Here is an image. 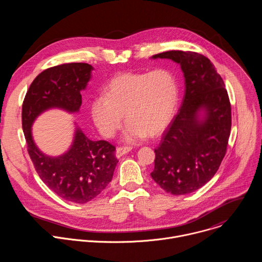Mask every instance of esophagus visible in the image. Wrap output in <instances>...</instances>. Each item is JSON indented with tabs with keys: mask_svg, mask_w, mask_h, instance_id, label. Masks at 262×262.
<instances>
[{
	"mask_svg": "<svg viewBox=\"0 0 262 262\" xmlns=\"http://www.w3.org/2000/svg\"><path fill=\"white\" fill-rule=\"evenodd\" d=\"M132 147H129V146H125V147H117V149H116V157L117 158H121L122 156H124L125 154H127V152H129L130 150H132Z\"/></svg>",
	"mask_w": 262,
	"mask_h": 262,
	"instance_id": "34e87169",
	"label": "esophagus"
}]
</instances>
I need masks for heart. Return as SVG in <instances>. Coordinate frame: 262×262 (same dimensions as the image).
<instances>
[{"label":"heart","instance_id":"obj_1","mask_svg":"<svg viewBox=\"0 0 262 262\" xmlns=\"http://www.w3.org/2000/svg\"><path fill=\"white\" fill-rule=\"evenodd\" d=\"M178 99V83L170 70L125 72L92 99L91 116L99 132L111 138L121 127L125 113V139L132 142L161 134L171 122Z\"/></svg>","mask_w":262,"mask_h":262}]
</instances>
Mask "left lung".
<instances>
[{
  "mask_svg": "<svg viewBox=\"0 0 262 262\" xmlns=\"http://www.w3.org/2000/svg\"><path fill=\"white\" fill-rule=\"evenodd\" d=\"M152 58L179 63L185 92L176 116L155 149L152 179L172 195L195 192L217 171L227 151L231 130V105L223 79L205 56L168 51ZM200 109L206 119L199 122Z\"/></svg>",
  "mask_w": 262,
  "mask_h": 262,
  "instance_id": "1",
  "label": "left lung"
}]
</instances>
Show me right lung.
I'll use <instances>...</instances> for the list:
<instances>
[{
    "instance_id": "right-lung-1",
    "label": "right lung",
    "mask_w": 262,
    "mask_h": 262,
    "mask_svg": "<svg viewBox=\"0 0 262 262\" xmlns=\"http://www.w3.org/2000/svg\"><path fill=\"white\" fill-rule=\"evenodd\" d=\"M91 70L87 63H65L43 70L30 85L21 108L28 154L37 174L60 198L79 204L96 198L112 180L118 163L116 147L104 140L91 141L77 129L69 150L51 158L34 144L31 126L37 116L51 107L78 112L81 90L90 80Z\"/></svg>"
}]
</instances>
